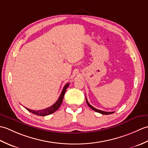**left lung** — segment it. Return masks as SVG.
<instances>
[{
    "instance_id": "1",
    "label": "left lung",
    "mask_w": 148,
    "mask_h": 148,
    "mask_svg": "<svg viewBox=\"0 0 148 148\" xmlns=\"http://www.w3.org/2000/svg\"><path fill=\"white\" fill-rule=\"evenodd\" d=\"M86 103H87L88 106L91 109H93V111H96V112H97L100 113V114H112V113H114V112H106V111H101V110H99V109H96V108H93V107L92 106H91V105L90 104V103H89V102H88V100H87L86 98Z\"/></svg>"
}]
</instances>
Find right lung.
<instances>
[{
	"label": "right lung",
	"mask_w": 148,
	"mask_h": 148,
	"mask_svg": "<svg viewBox=\"0 0 148 148\" xmlns=\"http://www.w3.org/2000/svg\"><path fill=\"white\" fill-rule=\"evenodd\" d=\"M69 86V83L65 84L64 87V88H63V90L60 94V95L58 99L57 100V101H56L54 103V104L51 106V107H49V108L45 109L40 110V111H34V110H31V109H29L28 108H26L27 110H28L29 112H31L32 113H33V114H34L41 116H47V115L52 114V113L55 112L56 110H57L60 108V106H61L62 101H63V99H64V96L65 93L66 92V90H67Z\"/></svg>",
	"instance_id": "obj_1"
}]
</instances>
